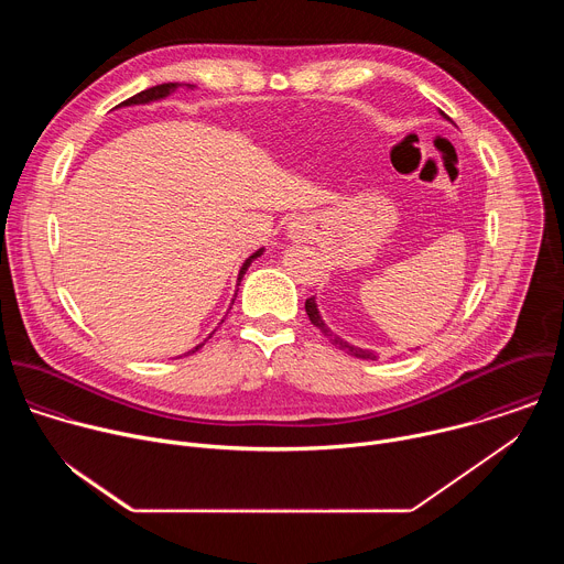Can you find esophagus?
I'll list each match as a JSON object with an SVG mask.
<instances>
[{"label":"esophagus","mask_w":564,"mask_h":564,"mask_svg":"<svg viewBox=\"0 0 564 564\" xmlns=\"http://www.w3.org/2000/svg\"><path fill=\"white\" fill-rule=\"evenodd\" d=\"M305 231H307V227H305V223H301V220H294V223L290 225V234H292L294 238L305 236Z\"/></svg>","instance_id":"esophagus-1"}]
</instances>
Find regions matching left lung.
<instances>
[{
  "mask_svg": "<svg viewBox=\"0 0 564 564\" xmlns=\"http://www.w3.org/2000/svg\"><path fill=\"white\" fill-rule=\"evenodd\" d=\"M444 116V113H442ZM305 312H307V316H310V321L312 324L324 333L328 339H330V344L333 346H337L339 350H344V352H348V355H352V357H357V359H377V355L372 352V350H364V348H357V346H350L348 341H344L341 337H337L326 324H324V318H321V314H318V307H316V303H314V296H310L307 301H305Z\"/></svg>",
  "mask_w": 564,
  "mask_h": 564,
  "instance_id": "1",
  "label": "left lung"
}]
</instances>
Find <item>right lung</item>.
I'll use <instances>...</instances> for the list:
<instances>
[{
    "mask_svg": "<svg viewBox=\"0 0 564 564\" xmlns=\"http://www.w3.org/2000/svg\"><path fill=\"white\" fill-rule=\"evenodd\" d=\"M178 87H181L178 83L158 85V87H151V89H147V91H140V94H135L133 98H129V100L120 102L118 107H131V105H149V102H153V100H163V98H167L172 91H176ZM187 87H192V85H187ZM261 254H263V248H261V250H257V252H254V254H252V257H250V259L243 263V268H240V272H238V283H236V285H240V279H243V274L248 272V268L252 265V261H254V259H259ZM236 292H238V290H236ZM234 299H236V294H234ZM231 303H234V301H231ZM212 335H214V333H212ZM212 335H209V337H212ZM209 337H207V339H209ZM207 339H205V341H207ZM205 341H203V344H198L196 348H192L187 355H192V352L200 350V348L205 346Z\"/></svg>",
    "mask_w": 564,
    "mask_h": 564,
    "instance_id": "add662e5",
    "label": "right lung"
}]
</instances>
